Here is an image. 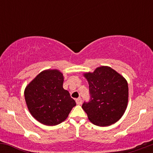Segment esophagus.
<instances>
[{"label": "esophagus", "instance_id": "obj_1", "mask_svg": "<svg viewBox=\"0 0 153 153\" xmlns=\"http://www.w3.org/2000/svg\"><path fill=\"white\" fill-rule=\"evenodd\" d=\"M75 101H76V103L78 105H80L82 103V99H80V98H78V99H77L75 100Z\"/></svg>", "mask_w": 153, "mask_h": 153}]
</instances>
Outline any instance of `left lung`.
<instances>
[{"label": "left lung", "mask_w": 153, "mask_h": 153, "mask_svg": "<svg viewBox=\"0 0 153 153\" xmlns=\"http://www.w3.org/2000/svg\"><path fill=\"white\" fill-rule=\"evenodd\" d=\"M83 75L88 82L91 99L84 102L82 108L88 119L100 127L114 124L127 106L129 88L126 79L108 66H101Z\"/></svg>", "instance_id": "8db88e82"}]
</instances>
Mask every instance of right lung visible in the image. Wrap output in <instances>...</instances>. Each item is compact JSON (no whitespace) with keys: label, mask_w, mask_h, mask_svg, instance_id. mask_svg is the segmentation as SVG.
I'll list each match as a JSON object with an SVG mask.
<instances>
[{"label":"right lung","mask_w":153,"mask_h":153,"mask_svg":"<svg viewBox=\"0 0 153 153\" xmlns=\"http://www.w3.org/2000/svg\"><path fill=\"white\" fill-rule=\"evenodd\" d=\"M64 77L58 70H46L37 75L24 91L27 108L42 124L54 126L64 122L76 103L63 88Z\"/></svg>","instance_id":"1"}]
</instances>
